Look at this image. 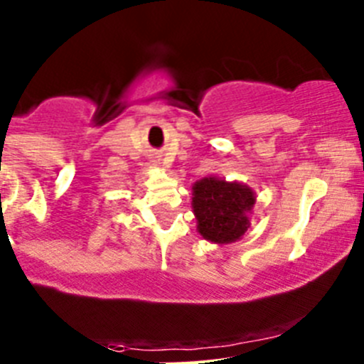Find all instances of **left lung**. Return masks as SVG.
I'll use <instances>...</instances> for the list:
<instances>
[{
  "label": "left lung",
  "instance_id": "obj_1",
  "mask_svg": "<svg viewBox=\"0 0 364 364\" xmlns=\"http://www.w3.org/2000/svg\"><path fill=\"white\" fill-rule=\"evenodd\" d=\"M192 196L197 232L205 241L230 245L245 236L255 205V192L250 186L205 176L193 183Z\"/></svg>",
  "mask_w": 364,
  "mask_h": 364
}]
</instances>
